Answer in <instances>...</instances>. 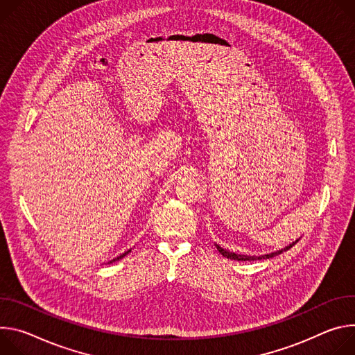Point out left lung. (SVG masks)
I'll return each instance as SVG.
<instances>
[{"mask_svg":"<svg viewBox=\"0 0 355 355\" xmlns=\"http://www.w3.org/2000/svg\"><path fill=\"white\" fill-rule=\"evenodd\" d=\"M297 243V241H296ZM296 243H293V244H291L289 247H286V248H284V250H279V251H277V252H272V254H268V255H262V257H250V255H239V254H234V252H228V251H225V250H223L221 247H218V245H216L217 247V250H218V252L223 255V257H225V258H230V259H237V261H255V259H265V258H272V257H277V255H279V254H282L284 251H288V250H291Z\"/></svg>","mask_w":355,"mask_h":355,"instance_id":"1","label":"left lung"}]
</instances>
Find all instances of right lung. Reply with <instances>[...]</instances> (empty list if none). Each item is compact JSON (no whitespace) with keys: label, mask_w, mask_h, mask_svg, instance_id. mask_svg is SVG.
I'll return each instance as SVG.
<instances>
[{"label":"right lung","mask_w":355,"mask_h":355,"mask_svg":"<svg viewBox=\"0 0 355 355\" xmlns=\"http://www.w3.org/2000/svg\"><path fill=\"white\" fill-rule=\"evenodd\" d=\"M128 252H130V251H127V252H124V254H123V255H120V257H116V258H115V259H111V261H110V263H111V262H114V261H118V259H121V258H123V257H125V255H127V254H128Z\"/></svg>","instance_id":"obj_1"}]
</instances>
